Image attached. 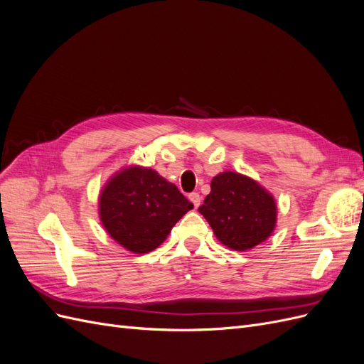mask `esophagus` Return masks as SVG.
Wrapping results in <instances>:
<instances>
[{"label": "esophagus", "instance_id": "obj_1", "mask_svg": "<svg viewBox=\"0 0 364 364\" xmlns=\"http://www.w3.org/2000/svg\"><path fill=\"white\" fill-rule=\"evenodd\" d=\"M190 200L193 202V205L197 208L200 205V194L199 193H191L190 194Z\"/></svg>", "mask_w": 364, "mask_h": 364}]
</instances>
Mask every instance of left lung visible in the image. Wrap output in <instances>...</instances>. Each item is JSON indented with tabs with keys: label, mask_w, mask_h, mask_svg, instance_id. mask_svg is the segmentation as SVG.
Instances as JSON below:
<instances>
[{
	"label": "left lung",
	"mask_w": 364,
	"mask_h": 364,
	"mask_svg": "<svg viewBox=\"0 0 364 364\" xmlns=\"http://www.w3.org/2000/svg\"><path fill=\"white\" fill-rule=\"evenodd\" d=\"M199 213L215 237L234 250H249L267 240L277 223L273 197L247 176L217 174Z\"/></svg>",
	"instance_id": "left-lung-1"
}]
</instances>
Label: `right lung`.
Instances as JSON below:
<instances>
[{"mask_svg": "<svg viewBox=\"0 0 364 364\" xmlns=\"http://www.w3.org/2000/svg\"><path fill=\"white\" fill-rule=\"evenodd\" d=\"M193 203L155 170L130 167L115 174L100 196V218L118 245L135 253L156 249Z\"/></svg>", "mask_w": 364, "mask_h": 364, "instance_id": "1", "label": "right lung"}]
</instances>
